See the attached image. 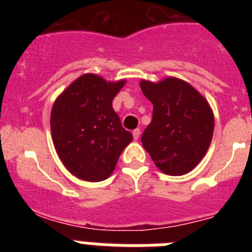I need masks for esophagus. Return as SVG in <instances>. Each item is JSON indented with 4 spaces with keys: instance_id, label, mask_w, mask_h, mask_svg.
I'll use <instances>...</instances> for the list:
<instances>
[{
    "instance_id": "1",
    "label": "esophagus",
    "mask_w": 252,
    "mask_h": 252,
    "mask_svg": "<svg viewBox=\"0 0 252 252\" xmlns=\"http://www.w3.org/2000/svg\"><path fill=\"white\" fill-rule=\"evenodd\" d=\"M132 135H133V139L137 140L140 137V135H141V130H140V128H135V130L132 131Z\"/></svg>"
}]
</instances>
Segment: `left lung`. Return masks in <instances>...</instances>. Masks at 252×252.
<instances>
[{
  "label": "left lung",
  "instance_id": "left-lung-1",
  "mask_svg": "<svg viewBox=\"0 0 252 252\" xmlns=\"http://www.w3.org/2000/svg\"><path fill=\"white\" fill-rule=\"evenodd\" d=\"M140 87L154 104L153 120L141 136L142 146L161 171L186 174L211 145L215 119L208 102L177 78L159 83L141 81Z\"/></svg>",
  "mask_w": 252,
  "mask_h": 252
}]
</instances>
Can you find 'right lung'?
Wrapping results in <instances>:
<instances>
[{
	"instance_id": "right-lung-1",
	"label": "right lung",
	"mask_w": 252,
	"mask_h": 252,
	"mask_svg": "<svg viewBox=\"0 0 252 252\" xmlns=\"http://www.w3.org/2000/svg\"><path fill=\"white\" fill-rule=\"evenodd\" d=\"M125 81L106 82L95 74L75 79L55 101L50 116L55 150L73 175L101 182L112 174L132 133L122 127L112 101Z\"/></svg>"
}]
</instances>
